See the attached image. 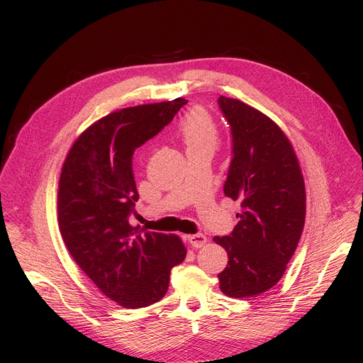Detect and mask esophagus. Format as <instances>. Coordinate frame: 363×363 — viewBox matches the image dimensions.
Here are the masks:
<instances>
[{"label": "esophagus", "mask_w": 363, "mask_h": 363, "mask_svg": "<svg viewBox=\"0 0 363 363\" xmlns=\"http://www.w3.org/2000/svg\"><path fill=\"white\" fill-rule=\"evenodd\" d=\"M188 241L192 247L195 248H201L202 245L206 244V237L203 234H192L188 237Z\"/></svg>", "instance_id": "esophagus-1"}]
</instances>
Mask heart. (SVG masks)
Wrapping results in <instances>:
<instances>
[{
  "mask_svg": "<svg viewBox=\"0 0 363 363\" xmlns=\"http://www.w3.org/2000/svg\"><path fill=\"white\" fill-rule=\"evenodd\" d=\"M178 132L189 149L216 147L218 139V128L214 118L202 108H194L178 123Z\"/></svg>",
  "mask_w": 363,
  "mask_h": 363,
  "instance_id": "1",
  "label": "heart"
}]
</instances>
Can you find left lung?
<instances>
[{
	"mask_svg": "<svg viewBox=\"0 0 363 363\" xmlns=\"http://www.w3.org/2000/svg\"><path fill=\"white\" fill-rule=\"evenodd\" d=\"M218 103L233 133L224 194L241 201L231 235L213 238L228 254L220 289L228 297H254L280 281L296 251L306 218L304 179L274 121L238 99L221 96Z\"/></svg>",
	"mask_w": 363,
	"mask_h": 363,
	"instance_id": "obj_1",
	"label": "left lung"
}]
</instances>
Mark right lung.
I'll list each match as a JSON object with an SVG mask.
<instances>
[{"label": "right lung", "mask_w": 363, "mask_h": 363, "mask_svg": "<svg viewBox=\"0 0 363 363\" xmlns=\"http://www.w3.org/2000/svg\"><path fill=\"white\" fill-rule=\"evenodd\" d=\"M182 97L119 109L91 123L72 145L59 179L57 217L76 264L126 308L160 301L172 267L186 255L175 234L129 224L139 199L132 158L185 105Z\"/></svg>", "instance_id": "obj_1"}]
</instances>
